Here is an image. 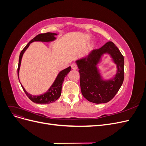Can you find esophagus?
<instances>
[{"instance_id":"34e87169","label":"esophagus","mask_w":146,"mask_h":146,"mask_svg":"<svg viewBox=\"0 0 146 146\" xmlns=\"http://www.w3.org/2000/svg\"><path fill=\"white\" fill-rule=\"evenodd\" d=\"M71 68L73 70H76L77 69V66L76 64L73 63V64H71Z\"/></svg>"}]
</instances>
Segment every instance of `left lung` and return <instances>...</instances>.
<instances>
[{"instance_id":"1","label":"left lung","mask_w":146,"mask_h":146,"mask_svg":"<svg viewBox=\"0 0 146 146\" xmlns=\"http://www.w3.org/2000/svg\"><path fill=\"white\" fill-rule=\"evenodd\" d=\"M108 53L117 65L115 76L108 81L103 80L96 65L101 56ZM80 75L82 94L88 101L95 104L111 100L121 87L124 78V59L114 44L109 41L102 47L92 50L86 57L76 61Z\"/></svg>"}]
</instances>
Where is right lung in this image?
I'll use <instances>...</instances> for the list:
<instances>
[{
	"instance_id": "right-lung-1",
	"label": "right lung",
	"mask_w": 146,
	"mask_h": 146,
	"mask_svg": "<svg viewBox=\"0 0 146 146\" xmlns=\"http://www.w3.org/2000/svg\"><path fill=\"white\" fill-rule=\"evenodd\" d=\"M55 35H57L56 33H50L48 32L46 33H41L38 35L37 36H35L33 39H32L24 48L23 50L21 52V54L19 55V63H18V68H17V76H18L19 78V69L21 63L22 57L24 54V53L26 50V49L29 47L30 46V43H32L34 41H42V42H50L54 41L56 39L55 37ZM70 66L68 67V68L64 69V70H61L59 72V74L57 76L55 80L54 81V83L52 84V85L50 86L48 91L42 94H41L39 96H33L30 94L25 91L23 86L22 85L21 83V86L23 88L24 91L26 95L27 96L28 98L33 102L34 103L36 104H50L52 102H54L58 99L61 93V88H62V84L63 83L64 79L65 77L67 76V74L70 71ZM20 82V81H19Z\"/></svg>"
}]
</instances>
